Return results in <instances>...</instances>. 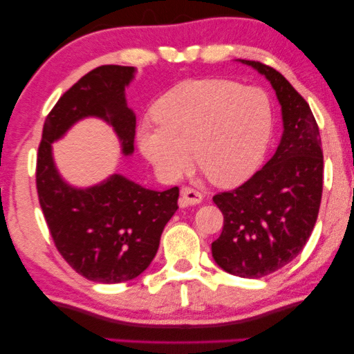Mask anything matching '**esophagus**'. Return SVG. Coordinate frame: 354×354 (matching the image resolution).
<instances>
[{
	"label": "esophagus",
	"instance_id": "esophagus-1",
	"mask_svg": "<svg viewBox=\"0 0 354 354\" xmlns=\"http://www.w3.org/2000/svg\"><path fill=\"white\" fill-rule=\"evenodd\" d=\"M203 201V195L200 192L193 190V188H182L180 190V206H193V205H200Z\"/></svg>",
	"mask_w": 354,
	"mask_h": 354
}]
</instances>
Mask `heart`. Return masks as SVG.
Here are the masks:
<instances>
[{
    "mask_svg": "<svg viewBox=\"0 0 354 354\" xmlns=\"http://www.w3.org/2000/svg\"><path fill=\"white\" fill-rule=\"evenodd\" d=\"M151 114L158 125H140L137 142L166 182L185 172L192 154L212 183L236 185L258 167L272 133L268 95L230 80L178 84L158 100Z\"/></svg>",
    "mask_w": 354,
    "mask_h": 354,
    "instance_id": "obj_1",
    "label": "heart"
}]
</instances>
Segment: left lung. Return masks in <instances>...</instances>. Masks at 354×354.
Returning a JSON list of instances; mask_svg holds the SVG:
<instances>
[{"label":"left lung","instance_id":"8db88e82","mask_svg":"<svg viewBox=\"0 0 354 354\" xmlns=\"http://www.w3.org/2000/svg\"><path fill=\"white\" fill-rule=\"evenodd\" d=\"M253 67L275 91L283 133L274 156L248 182L212 198L224 214V229L211 251L225 272L243 279L272 274L301 253L317 221L324 158L311 108L272 67Z\"/></svg>","mask_w":354,"mask_h":354}]
</instances>
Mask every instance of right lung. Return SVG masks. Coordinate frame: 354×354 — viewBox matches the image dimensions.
<instances>
[{"label": "right lung", "instance_id": "right-lung-1", "mask_svg": "<svg viewBox=\"0 0 354 354\" xmlns=\"http://www.w3.org/2000/svg\"><path fill=\"white\" fill-rule=\"evenodd\" d=\"M135 74V67L101 66L82 77L48 114L38 148V200L56 248L75 272L100 283L127 282L151 264L178 209V188L149 190L122 174L91 187L71 185L56 166L53 143L95 118L113 127L120 153L132 156L137 118L125 88Z\"/></svg>", "mask_w": 354, "mask_h": 354}]
</instances>
